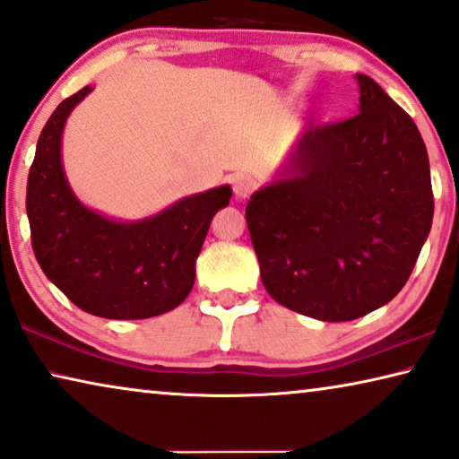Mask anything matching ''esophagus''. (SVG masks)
<instances>
[{
    "label": "esophagus",
    "instance_id": "esophagus-1",
    "mask_svg": "<svg viewBox=\"0 0 459 459\" xmlns=\"http://www.w3.org/2000/svg\"><path fill=\"white\" fill-rule=\"evenodd\" d=\"M252 190H255V182H252L250 178L240 176L234 180V196L240 198V201L242 198H248L252 195Z\"/></svg>",
    "mask_w": 459,
    "mask_h": 459
}]
</instances>
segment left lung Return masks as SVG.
<instances>
[{
  "label": "left lung",
  "mask_w": 459,
  "mask_h": 459,
  "mask_svg": "<svg viewBox=\"0 0 459 459\" xmlns=\"http://www.w3.org/2000/svg\"><path fill=\"white\" fill-rule=\"evenodd\" d=\"M354 117L308 128L246 207L261 279L281 307L354 321L400 294L433 225L424 141L373 78Z\"/></svg>",
  "instance_id": "1"
}]
</instances>
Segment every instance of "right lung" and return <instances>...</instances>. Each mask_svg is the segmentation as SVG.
I'll return each instance as SVG.
<instances>
[{"instance_id":"right-lung-1","label":"right lung","mask_w":459,"mask_h":459,"mask_svg":"<svg viewBox=\"0 0 459 459\" xmlns=\"http://www.w3.org/2000/svg\"><path fill=\"white\" fill-rule=\"evenodd\" d=\"M84 86L57 105L39 136L26 184L32 250L70 302L95 316L134 321L174 310L190 294L209 225L231 188L180 198L157 215L119 221L78 201L62 163V134Z\"/></svg>"}]
</instances>
